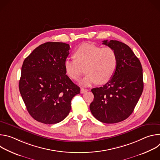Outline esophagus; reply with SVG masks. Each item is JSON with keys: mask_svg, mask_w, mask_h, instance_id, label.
Instances as JSON below:
<instances>
[{"mask_svg": "<svg viewBox=\"0 0 160 160\" xmlns=\"http://www.w3.org/2000/svg\"><path fill=\"white\" fill-rule=\"evenodd\" d=\"M88 90L87 89H86V88H81V89H80V92L82 93V94H83V93H85V92H87Z\"/></svg>", "mask_w": 160, "mask_h": 160, "instance_id": "34e87169", "label": "esophagus"}]
</instances>
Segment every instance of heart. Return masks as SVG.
Instances as JSON below:
<instances>
[{"mask_svg": "<svg viewBox=\"0 0 160 160\" xmlns=\"http://www.w3.org/2000/svg\"><path fill=\"white\" fill-rule=\"evenodd\" d=\"M74 57L75 60L65 59V72L71 79L78 80L85 68L87 74L81 81L84 86H90L98 82L106 83L117 70V56L115 50L109 47L101 48L94 44L83 43L75 50Z\"/></svg>", "mask_w": 160, "mask_h": 160, "instance_id": "b5f03b06", "label": "heart"}]
</instances>
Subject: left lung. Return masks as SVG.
Masks as SVG:
<instances>
[{
  "label": "left lung",
  "instance_id": "8db88e82",
  "mask_svg": "<svg viewBox=\"0 0 160 160\" xmlns=\"http://www.w3.org/2000/svg\"><path fill=\"white\" fill-rule=\"evenodd\" d=\"M116 52L117 70L103 87L94 88V96L90 104L93 116L105 123H115L127 119L142 93V68L139 59L125 43L118 40L102 41Z\"/></svg>",
  "mask_w": 160,
  "mask_h": 160
}]
</instances>
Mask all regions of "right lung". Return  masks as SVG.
Returning a JSON list of instances; mask_svg holds the SVG:
<instances>
[{"label": "right lung", "instance_id": "right-lung-1", "mask_svg": "<svg viewBox=\"0 0 160 160\" xmlns=\"http://www.w3.org/2000/svg\"><path fill=\"white\" fill-rule=\"evenodd\" d=\"M70 49L65 43H44L22 63L19 92L30 115L42 123L63 120L71 110L72 98L80 92L64 70Z\"/></svg>", "mask_w": 160, "mask_h": 160}]
</instances>
